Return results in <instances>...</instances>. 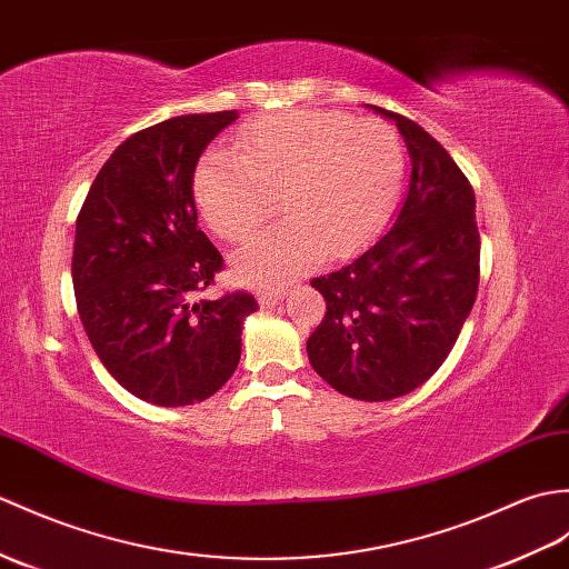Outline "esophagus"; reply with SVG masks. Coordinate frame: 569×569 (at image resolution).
<instances>
[{
    "mask_svg": "<svg viewBox=\"0 0 569 569\" xmlns=\"http://www.w3.org/2000/svg\"><path fill=\"white\" fill-rule=\"evenodd\" d=\"M286 296L283 288H276V290H261L259 293V306L261 308H273L276 302H281Z\"/></svg>",
    "mask_w": 569,
    "mask_h": 569,
    "instance_id": "1",
    "label": "esophagus"
}]
</instances>
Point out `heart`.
Here are the masks:
<instances>
[{"instance_id": "obj_1", "label": "heart", "mask_w": 569, "mask_h": 569, "mask_svg": "<svg viewBox=\"0 0 569 569\" xmlns=\"http://www.w3.org/2000/svg\"><path fill=\"white\" fill-rule=\"evenodd\" d=\"M407 169L398 130L341 111L261 118L240 136V154L210 150L198 162L193 196L210 230L244 242L279 210L290 222L259 234L234 259L254 286L293 279L325 252L347 257L392 216Z\"/></svg>"}]
</instances>
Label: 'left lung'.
Returning <instances> with one entry per match:
<instances>
[{
    "mask_svg": "<svg viewBox=\"0 0 569 569\" xmlns=\"http://www.w3.org/2000/svg\"><path fill=\"white\" fill-rule=\"evenodd\" d=\"M392 118L412 157L398 220L347 267L310 283L327 312L308 356L337 392L382 402L412 392L451 353L480 283V232L468 177L425 128Z\"/></svg>",
    "mask_w": 569,
    "mask_h": 569,
    "instance_id": "obj_1",
    "label": "left lung"
}]
</instances>
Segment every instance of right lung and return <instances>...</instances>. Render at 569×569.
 I'll use <instances>...</instances> for the list:
<instances>
[{
    "instance_id": "add662e5",
    "label": "right lung",
    "mask_w": 569,
    "mask_h": 569,
    "mask_svg": "<svg viewBox=\"0 0 569 569\" xmlns=\"http://www.w3.org/2000/svg\"><path fill=\"white\" fill-rule=\"evenodd\" d=\"M237 111L177 116L106 160L77 216L72 283L103 368L136 398L183 407L216 395L242 353L247 290L198 300L222 257L198 228L193 171Z\"/></svg>"
}]
</instances>
